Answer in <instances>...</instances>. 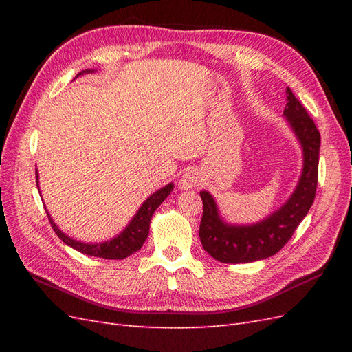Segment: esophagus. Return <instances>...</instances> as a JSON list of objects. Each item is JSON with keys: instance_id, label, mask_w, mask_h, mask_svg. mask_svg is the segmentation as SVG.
Returning <instances> with one entry per match:
<instances>
[{"instance_id": "esophagus-1", "label": "esophagus", "mask_w": 352, "mask_h": 352, "mask_svg": "<svg viewBox=\"0 0 352 352\" xmlns=\"http://www.w3.org/2000/svg\"><path fill=\"white\" fill-rule=\"evenodd\" d=\"M201 182H202V177H201V173L198 172V170L197 168H188L179 180V189L180 190L192 189V188H197Z\"/></svg>"}]
</instances>
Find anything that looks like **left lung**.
<instances>
[{
  "label": "left lung",
  "mask_w": 352,
  "mask_h": 352,
  "mask_svg": "<svg viewBox=\"0 0 352 352\" xmlns=\"http://www.w3.org/2000/svg\"><path fill=\"white\" fill-rule=\"evenodd\" d=\"M283 116L302 150V172L291 197L278 210L252 225H230L221 217L208 190H201L199 239L212 258L221 263H252L279 252L311 208L317 189L320 133L302 104L286 88Z\"/></svg>",
  "instance_id": "left-lung-1"
}]
</instances>
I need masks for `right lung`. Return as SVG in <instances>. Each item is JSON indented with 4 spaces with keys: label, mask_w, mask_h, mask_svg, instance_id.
Returning <instances> with one entry per match:
<instances>
[{
    "label": "right lung",
    "mask_w": 352,
    "mask_h": 352,
    "mask_svg": "<svg viewBox=\"0 0 352 352\" xmlns=\"http://www.w3.org/2000/svg\"><path fill=\"white\" fill-rule=\"evenodd\" d=\"M94 72H95L94 69H87L78 73L76 78L82 76V74L94 73ZM36 186L39 190L38 170H36ZM173 188H175L173 184H168L162 189L155 190L153 195H150L142 202V206L136 211V214L132 217L129 225H127L119 235H116L114 238L104 242H82L74 238H70L56 225L48 211H47V216L50 219L52 229H54V232L57 233V236L73 250H76L82 254L91 255V257H100V258H107V260H123L142 248L144 242L148 238V233H150V223H151L154 211L170 195Z\"/></svg>",
    "instance_id": "add662e5"
}]
</instances>
